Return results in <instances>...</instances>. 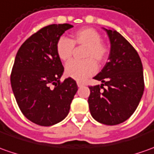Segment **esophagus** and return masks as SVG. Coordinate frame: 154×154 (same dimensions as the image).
<instances>
[{
    "label": "esophagus",
    "mask_w": 154,
    "mask_h": 154,
    "mask_svg": "<svg viewBox=\"0 0 154 154\" xmlns=\"http://www.w3.org/2000/svg\"><path fill=\"white\" fill-rule=\"evenodd\" d=\"M77 86H78V88H81V87H82V86H84V83L83 82H77Z\"/></svg>",
    "instance_id": "esophagus-1"
}]
</instances>
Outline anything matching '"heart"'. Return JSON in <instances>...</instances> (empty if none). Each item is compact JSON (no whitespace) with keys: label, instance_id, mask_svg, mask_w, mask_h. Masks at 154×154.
<instances>
[{"label":"heart","instance_id":"1","mask_svg":"<svg viewBox=\"0 0 154 154\" xmlns=\"http://www.w3.org/2000/svg\"><path fill=\"white\" fill-rule=\"evenodd\" d=\"M101 40L99 33L94 29L85 28L77 30L72 39L60 37L56 43V53L62 61L67 62L72 59L74 45L86 46L83 57L84 60H72L66 66V74L77 81H82L91 77L97 72V64H101L106 60L107 47Z\"/></svg>","mask_w":154,"mask_h":154}]
</instances>
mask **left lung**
I'll list each match as a JSON object with an SVG mask.
<instances>
[{"label":"left lung","instance_id":"left-lung-1","mask_svg":"<svg viewBox=\"0 0 154 154\" xmlns=\"http://www.w3.org/2000/svg\"><path fill=\"white\" fill-rule=\"evenodd\" d=\"M103 29L109 38L110 51L108 62L94 77L102 83L89 87L88 102L95 121L114 125L126 121L138 106L144 91L143 69L129 42L116 30Z\"/></svg>","mask_w":154,"mask_h":154}]
</instances>
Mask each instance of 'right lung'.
<instances>
[{"instance_id":"obj_1","label":"right lung","mask_w":154,"mask_h":154,"mask_svg":"<svg viewBox=\"0 0 154 154\" xmlns=\"http://www.w3.org/2000/svg\"><path fill=\"white\" fill-rule=\"evenodd\" d=\"M72 27L63 23L43 28L21 45L16 55L12 92L22 113L37 125L51 126L64 120L78 89L72 77L60 82L64 67L56 53L58 39Z\"/></svg>"}]
</instances>
